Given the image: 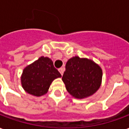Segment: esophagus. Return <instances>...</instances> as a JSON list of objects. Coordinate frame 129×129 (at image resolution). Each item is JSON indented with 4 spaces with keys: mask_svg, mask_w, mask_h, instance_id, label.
<instances>
[{
    "mask_svg": "<svg viewBox=\"0 0 129 129\" xmlns=\"http://www.w3.org/2000/svg\"><path fill=\"white\" fill-rule=\"evenodd\" d=\"M64 70H65V68L63 67L60 68L59 69V72H60V73H61V75H63V72H64Z\"/></svg>",
    "mask_w": 129,
    "mask_h": 129,
    "instance_id": "obj_1",
    "label": "esophagus"
}]
</instances>
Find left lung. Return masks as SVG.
I'll use <instances>...</instances> for the list:
<instances>
[{"label": "left lung", "instance_id": "obj_1", "mask_svg": "<svg viewBox=\"0 0 129 129\" xmlns=\"http://www.w3.org/2000/svg\"><path fill=\"white\" fill-rule=\"evenodd\" d=\"M103 70L99 64L87 58H70L66 65L62 81L72 97L83 99L92 96L102 83Z\"/></svg>", "mask_w": 129, "mask_h": 129}]
</instances>
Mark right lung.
<instances>
[{
  "label": "right lung",
  "mask_w": 129,
  "mask_h": 129,
  "mask_svg": "<svg viewBox=\"0 0 129 129\" xmlns=\"http://www.w3.org/2000/svg\"><path fill=\"white\" fill-rule=\"evenodd\" d=\"M61 77L50 58L42 56L24 68L21 85L24 90L34 96H43L48 92L55 79Z\"/></svg>",
  "instance_id": "obj_1"
}]
</instances>
